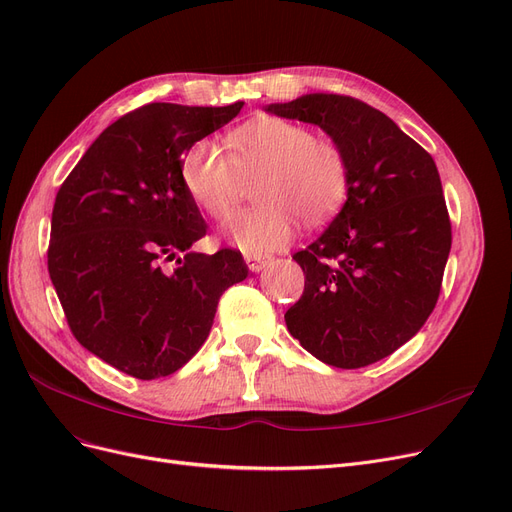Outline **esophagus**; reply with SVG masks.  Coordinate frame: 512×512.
<instances>
[{
  "label": "esophagus",
  "instance_id": "obj_1",
  "mask_svg": "<svg viewBox=\"0 0 512 512\" xmlns=\"http://www.w3.org/2000/svg\"><path fill=\"white\" fill-rule=\"evenodd\" d=\"M271 262V258H264V256H256V254H245V264H248V269L252 273H260L267 264Z\"/></svg>",
  "mask_w": 512,
  "mask_h": 512
}]
</instances>
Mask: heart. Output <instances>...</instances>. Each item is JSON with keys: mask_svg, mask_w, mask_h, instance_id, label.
<instances>
[{"mask_svg": "<svg viewBox=\"0 0 512 512\" xmlns=\"http://www.w3.org/2000/svg\"><path fill=\"white\" fill-rule=\"evenodd\" d=\"M231 149L201 138L182 159V180L193 201L214 218L235 206L239 176H256L258 206L235 214L224 233L245 254L288 245L300 224L334 214L349 191V161L334 138L315 136L290 119L262 117L237 130Z\"/></svg>", "mask_w": 512, "mask_h": 512, "instance_id": "heart-1", "label": "heart"}]
</instances>
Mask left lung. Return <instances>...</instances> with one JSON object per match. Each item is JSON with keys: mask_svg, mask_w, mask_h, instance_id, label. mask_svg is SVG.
<instances>
[{"mask_svg": "<svg viewBox=\"0 0 512 512\" xmlns=\"http://www.w3.org/2000/svg\"><path fill=\"white\" fill-rule=\"evenodd\" d=\"M264 111L319 126L349 161L342 210L294 254L306 281L285 325L327 365L376 363L420 332L439 298L452 224L435 161L351 96L304 94Z\"/></svg>", "mask_w": 512, "mask_h": 512, "instance_id": "8db88e82", "label": "left lung"}]
</instances>
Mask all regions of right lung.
I'll list each match as a JSON object with an SVG mask.
<instances>
[{
	"instance_id": "obj_1",
	"label": "right lung",
	"mask_w": 512,
	"mask_h": 512,
	"mask_svg": "<svg viewBox=\"0 0 512 512\" xmlns=\"http://www.w3.org/2000/svg\"><path fill=\"white\" fill-rule=\"evenodd\" d=\"M241 107H140L92 142L56 195L54 290L77 342L128 376L180 370L206 342L222 292L248 277L235 250H191L206 222L182 180V155Z\"/></svg>"
}]
</instances>
